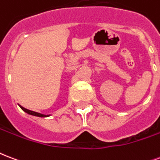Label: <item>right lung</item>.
<instances>
[{"instance_id": "add662e5", "label": "right lung", "mask_w": 160, "mask_h": 160, "mask_svg": "<svg viewBox=\"0 0 160 160\" xmlns=\"http://www.w3.org/2000/svg\"><path fill=\"white\" fill-rule=\"evenodd\" d=\"M19 107L22 108V111H24L25 112H27L28 114H29V115L36 116V117H39V118H47V117H49V116H50V115H44V114H41V113H38V112H33V111H30V110L24 108V107H22V106H20V105H19Z\"/></svg>"}]
</instances>
